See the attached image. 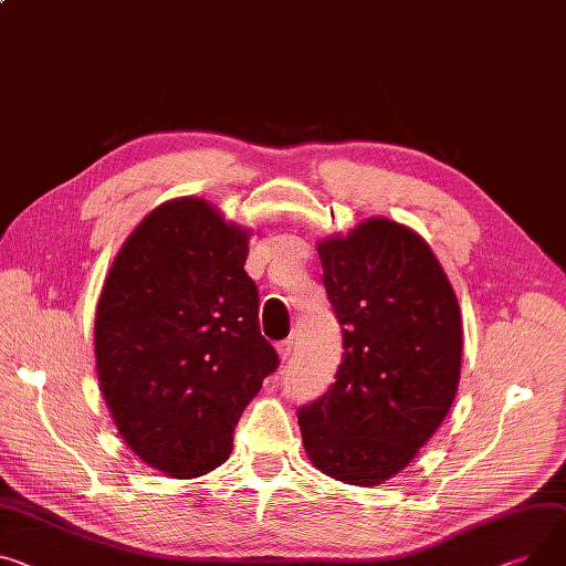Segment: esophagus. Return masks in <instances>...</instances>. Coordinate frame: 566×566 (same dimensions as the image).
I'll list each match as a JSON object with an SVG mask.
<instances>
[{"label": "esophagus", "mask_w": 566, "mask_h": 566, "mask_svg": "<svg viewBox=\"0 0 566 566\" xmlns=\"http://www.w3.org/2000/svg\"><path fill=\"white\" fill-rule=\"evenodd\" d=\"M275 350H277V357H280V361H286V359L291 357V350H293V342H291V338H286V342H280V344L275 346Z\"/></svg>", "instance_id": "1"}]
</instances>
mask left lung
<instances>
[{
    "label": "left lung",
    "mask_w": 566,
    "mask_h": 566,
    "mask_svg": "<svg viewBox=\"0 0 566 566\" xmlns=\"http://www.w3.org/2000/svg\"><path fill=\"white\" fill-rule=\"evenodd\" d=\"M344 332L336 382L297 411L310 462L378 486L398 475L453 407L462 368L458 295L428 241L373 216L316 243Z\"/></svg>",
    "instance_id": "1"
}]
</instances>
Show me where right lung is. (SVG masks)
Segmentation results:
<instances>
[{"label":"right lung","mask_w":566,"mask_h":566,"mask_svg":"<svg viewBox=\"0 0 566 566\" xmlns=\"http://www.w3.org/2000/svg\"><path fill=\"white\" fill-rule=\"evenodd\" d=\"M252 230L198 196L149 211L120 245L95 310L99 391L134 455L191 480L232 453V432L277 368L243 271Z\"/></svg>","instance_id":"add662e5"}]
</instances>
